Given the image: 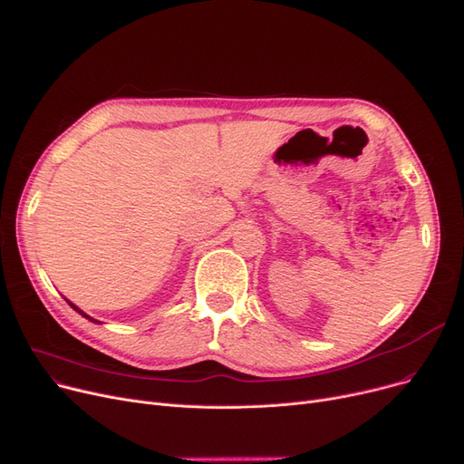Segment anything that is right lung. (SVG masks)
<instances>
[{
	"instance_id": "add662e5",
	"label": "right lung",
	"mask_w": 464,
	"mask_h": 464,
	"mask_svg": "<svg viewBox=\"0 0 464 464\" xmlns=\"http://www.w3.org/2000/svg\"><path fill=\"white\" fill-rule=\"evenodd\" d=\"M68 304H70V306H72V308H73V310H76V312H80V314H82V316H83V318H87V320H89V322H92V324H101V322H97V320H95V318H91V316H87V314H85V312H83V310H80V308H78V306H76V304H72V303H70V301H68Z\"/></svg>"
}]
</instances>
